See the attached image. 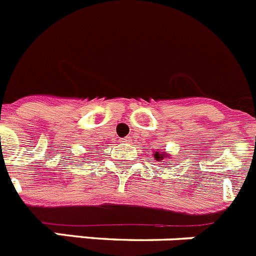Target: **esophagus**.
<instances>
[{
	"label": "esophagus",
	"instance_id": "34e87169",
	"mask_svg": "<svg viewBox=\"0 0 256 256\" xmlns=\"http://www.w3.org/2000/svg\"><path fill=\"white\" fill-rule=\"evenodd\" d=\"M122 142H124V144H130V137H126V138H122Z\"/></svg>",
	"mask_w": 256,
	"mask_h": 256
}]
</instances>
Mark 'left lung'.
<instances>
[{"instance_id": "1", "label": "left lung", "mask_w": 256, "mask_h": 256, "mask_svg": "<svg viewBox=\"0 0 256 256\" xmlns=\"http://www.w3.org/2000/svg\"><path fill=\"white\" fill-rule=\"evenodd\" d=\"M152 156L156 162H162V160H165V159H170V155H169V154L164 150L154 151Z\"/></svg>"}]
</instances>
